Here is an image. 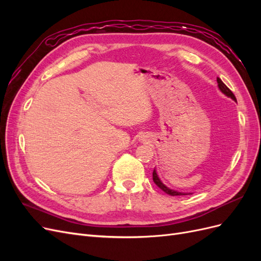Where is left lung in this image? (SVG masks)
Here are the masks:
<instances>
[{"instance_id":"8db88e82","label":"left lung","mask_w":261,"mask_h":261,"mask_svg":"<svg viewBox=\"0 0 261 261\" xmlns=\"http://www.w3.org/2000/svg\"><path fill=\"white\" fill-rule=\"evenodd\" d=\"M217 82H218V87H219V89L222 91L225 96H227L228 98H231V99H233L235 102H236V98H235V96H234V93L227 88V87L225 86V84L220 80V78L218 77L217 78ZM152 178H153V181H154V184L159 187V188H161L162 191L164 192V193H167L168 195H171V196H183V195H187V194H185V193H179V192H176V191H173V189H171V188H169V187H167L165 186L162 181H161V179L159 178V176H158V173H156V171H155V169L153 170V173H152Z\"/></svg>"}]
</instances>
